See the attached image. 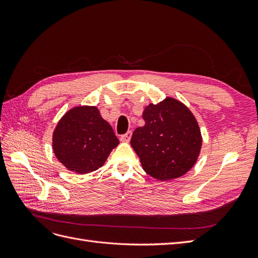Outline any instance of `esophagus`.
Wrapping results in <instances>:
<instances>
[{"mask_svg": "<svg viewBox=\"0 0 258 258\" xmlns=\"http://www.w3.org/2000/svg\"><path fill=\"white\" fill-rule=\"evenodd\" d=\"M131 136H132V132L131 131H128L127 134H124L120 137V141L121 142H129L130 139H131Z\"/></svg>", "mask_w": 258, "mask_h": 258, "instance_id": "esophagus-1", "label": "esophagus"}]
</instances>
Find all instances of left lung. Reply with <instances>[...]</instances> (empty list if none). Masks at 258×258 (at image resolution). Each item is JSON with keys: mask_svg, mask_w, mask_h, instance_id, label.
I'll return each mask as SVG.
<instances>
[{"mask_svg": "<svg viewBox=\"0 0 258 258\" xmlns=\"http://www.w3.org/2000/svg\"><path fill=\"white\" fill-rule=\"evenodd\" d=\"M145 124L134 131L130 144L147 174L169 181L196 163L202 138L198 122L179 101L167 98L143 112Z\"/></svg>", "mask_w": 258, "mask_h": 258, "instance_id": "1", "label": "left lung"}]
</instances>
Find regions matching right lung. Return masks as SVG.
Wrapping results in <instances>:
<instances>
[{
	"mask_svg": "<svg viewBox=\"0 0 258 258\" xmlns=\"http://www.w3.org/2000/svg\"><path fill=\"white\" fill-rule=\"evenodd\" d=\"M119 141L96 106H77L58 122L52 136L53 153L73 172L85 174L104 165Z\"/></svg>",
	"mask_w": 258,
	"mask_h": 258,
	"instance_id": "1",
	"label": "right lung"
}]
</instances>
